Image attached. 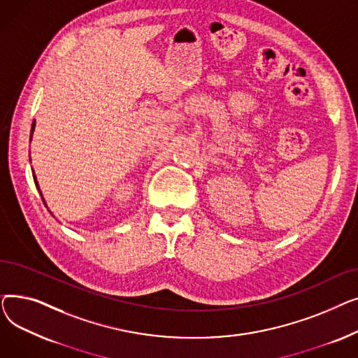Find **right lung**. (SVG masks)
I'll return each instance as SVG.
<instances>
[{"label": "right lung", "mask_w": 358, "mask_h": 358, "mask_svg": "<svg viewBox=\"0 0 358 358\" xmlns=\"http://www.w3.org/2000/svg\"><path fill=\"white\" fill-rule=\"evenodd\" d=\"M33 129H34V123H33V126H31V134H33ZM33 178H34V184H36V187H37V190L41 192V189H39V184H37V180H36V176H33ZM41 196H42V193H41ZM43 199V197H42ZM43 203H45V200H43Z\"/></svg>", "instance_id": "1"}]
</instances>
